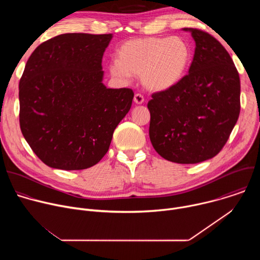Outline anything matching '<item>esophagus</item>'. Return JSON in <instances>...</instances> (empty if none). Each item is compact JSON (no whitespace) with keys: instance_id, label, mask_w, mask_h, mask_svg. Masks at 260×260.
<instances>
[{"instance_id":"1","label":"esophagus","mask_w":260,"mask_h":260,"mask_svg":"<svg viewBox=\"0 0 260 260\" xmlns=\"http://www.w3.org/2000/svg\"><path fill=\"white\" fill-rule=\"evenodd\" d=\"M134 101H135L136 104L140 105V104H142L144 102V96L141 93H136L135 96H134Z\"/></svg>"}]
</instances>
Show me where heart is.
Returning <instances> with one entry per match:
<instances>
[{
  "instance_id": "1",
  "label": "heart",
  "mask_w": 260,
  "mask_h": 260,
  "mask_svg": "<svg viewBox=\"0 0 260 260\" xmlns=\"http://www.w3.org/2000/svg\"><path fill=\"white\" fill-rule=\"evenodd\" d=\"M190 61V49L178 37H146L124 42L117 50V61L110 64L113 76L126 79L141 76L151 90L175 85L184 75Z\"/></svg>"
}]
</instances>
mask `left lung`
<instances>
[{
  "label": "left lung",
  "instance_id": "obj_1",
  "mask_svg": "<svg viewBox=\"0 0 260 260\" xmlns=\"http://www.w3.org/2000/svg\"><path fill=\"white\" fill-rule=\"evenodd\" d=\"M196 41L188 74L151 94L149 137L155 151L177 164L216 156L226 144L241 110L238 70L226 49L209 32L192 27Z\"/></svg>",
  "mask_w": 260,
  "mask_h": 260
}]
</instances>
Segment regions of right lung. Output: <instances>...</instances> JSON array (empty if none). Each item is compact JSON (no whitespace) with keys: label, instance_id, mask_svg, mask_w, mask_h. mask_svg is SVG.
Here are the masks:
<instances>
[{"label":"right lung","instance_id":"obj_1","mask_svg":"<svg viewBox=\"0 0 260 260\" xmlns=\"http://www.w3.org/2000/svg\"><path fill=\"white\" fill-rule=\"evenodd\" d=\"M112 34L58 35L35 49L19 81V124L34 153L64 171L88 169L109 150L131 109V88H107L102 59Z\"/></svg>","mask_w":260,"mask_h":260}]
</instances>
